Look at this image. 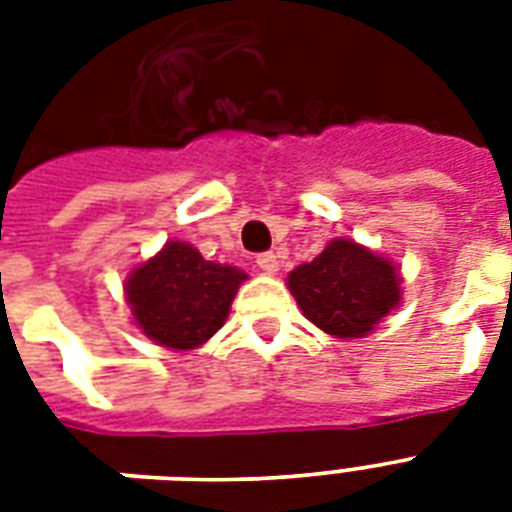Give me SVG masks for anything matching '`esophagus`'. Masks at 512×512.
Masks as SVG:
<instances>
[{"label":"esophagus","instance_id":"obj_1","mask_svg":"<svg viewBox=\"0 0 512 512\" xmlns=\"http://www.w3.org/2000/svg\"><path fill=\"white\" fill-rule=\"evenodd\" d=\"M257 268L268 273V276H273V273L279 271V260H276L273 252H263V255H257Z\"/></svg>","mask_w":512,"mask_h":512}]
</instances>
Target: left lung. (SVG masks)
I'll list each match as a JSON object with an SVG mask.
<instances>
[{"instance_id": "obj_1", "label": "left lung", "mask_w": 512, "mask_h": 512, "mask_svg": "<svg viewBox=\"0 0 512 512\" xmlns=\"http://www.w3.org/2000/svg\"><path fill=\"white\" fill-rule=\"evenodd\" d=\"M287 284L305 319L340 340L369 335L401 300L396 265L350 239L329 241Z\"/></svg>"}]
</instances>
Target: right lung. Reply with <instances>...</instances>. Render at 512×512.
Instances as JSON below:
<instances>
[{"label": "right lung", "instance_id": "right-lung-1", "mask_svg": "<svg viewBox=\"0 0 512 512\" xmlns=\"http://www.w3.org/2000/svg\"><path fill=\"white\" fill-rule=\"evenodd\" d=\"M247 273L204 260L185 241H167L127 276L124 292L135 324L156 345L193 350L223 327Z\"/></svg>", "mask_w": 512, "mask_h": 512}]
</instances>
